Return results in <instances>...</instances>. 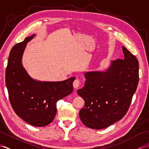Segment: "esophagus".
Here are the masks:
<instances>
[{"label": "esophagus", "instance_id": "obj_1", "mask_svg": "<svg viewBox=\"0 0 149 149\" xmlns=\"http://www.w3.org/2000/svg\"><path fill=\"white\" fill-rule=\"evenodd\" d=\"M80 80H79L78 78H77L76 79V80H74V81H73V87H74V88H78V87H80Z\"/></svg>", "mask_w": 149, "mask_h": 149}]
</instances>
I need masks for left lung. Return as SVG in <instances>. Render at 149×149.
Listing matches in <instances>:
<instances>
[{"instance_id": "1", "label": "left lung", "mask_w": 149, "mask_h": 149, "mask_svg": "<svg viewBox=\"0 0 149 149\" xmlns=\"http://www.w3.org/2000/svg\"><path fill=\"white\" fill-rule=\"evenodd\" d=\"M124 59H118L105 72H88L78 95L85 100L79 113L87 127L102 129L121 120L128 111L139 81L137 58L122 47Z\"/></svg>"}]
</instances>
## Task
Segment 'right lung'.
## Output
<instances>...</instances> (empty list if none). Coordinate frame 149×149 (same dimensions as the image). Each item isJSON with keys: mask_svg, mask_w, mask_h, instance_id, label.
Segmentation results:
<instances>
[{"mask_svg": "<svg viewBox=\"0 0 149 149\" xmlns=\"http://www.w3.org/2000/svg\"><path fill=\"white\" fill-rule=\"evenodd\" d=\"M34 36L26 37L12 47L6 69V85L15 113L30 125L44 127L55 117L57 102L72 92L75 77L62 81L42 82L29 77L21 59L27 43Z\"/></svg>", "mask_w": 149, "mask_h": 149, "instance_id": "right-lung-1", "label": "right lung"}]
</instances>
